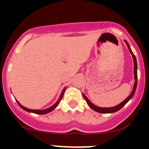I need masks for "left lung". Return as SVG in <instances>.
Wrapping results in <instances>:
<instances>
[{
	"label": "left lung",
	"mask_w": 149,
	"mask_h": 149,
	"mask_svg": "<svg viewBox=\"0 0 149 149\" xmlns=\"http://www.w3.org/2000/svg\"><path fill=\"white\" fill-rule=\"evenodd\" d=\"M125 42L126 45H127V47H128L129 50H130V53L132 54V56H133V63H134V68H133V69H134V70H133V72H134V77H135V80H136V81H135L134 87H133V91H132L131 94H130V96H129V97H127V99H125V100L123 102H121L120 104L117 105V106L113 107H109V108H102V107H99L95 106V105L91 103V102H90L89 100H88V99L86 98V97L84 94H83L84 99H85V100L86 101V102L88 104V106H89L90 107H91L92 109L95 110L96 112H100V113H112V112H117V111L120 110V109L122 107H124L125 105L126 104V103H127V102H128L129 100H130V99H131L132 97H133L135 92H136V86H137V82H138V81H137V79H138L137 62H136V56H135V55L133 54V52H132V50H131V49H130V46H129L128 43H127V41H125Z\"/></svg>",
	"instance_id": "obj_1"
}]
</instances>
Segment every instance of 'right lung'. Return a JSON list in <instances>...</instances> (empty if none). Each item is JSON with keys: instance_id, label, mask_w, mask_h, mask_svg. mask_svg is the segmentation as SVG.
<instances>
[{"instance_id": "1", "label": "right lung", "mask_w": 149, "mask_h": 149, "mask_svg": "<svg viewBox=\"0 0 149 149\" xmlns=\"http://www.w3.org/2000/svg\"><path fill=\"white\" fill-rule=\"evenodd\" d=\"M64 91H65V88H64L63 91H62V93H61V97H60L59 100H58V102H57L55 103V104L52 105V107H50L48 108V109H43V110H37V109H27V108L24 107H23V106H22V105H21V104H20V103H19V102H18V101H16V102H17L18 104H19V106H20L22 108V109H24V110H26V111H27V112H33V113H35V114H39V115H44V114H47V113H48V112H51V111H52V110H53V109H55V108L57 106H58V104H59V103H60V102H61V100H62L63 96V94H64Z\"/></svg>"}]
</instances>
